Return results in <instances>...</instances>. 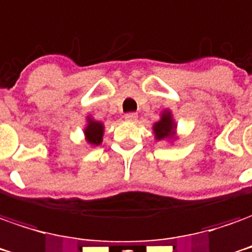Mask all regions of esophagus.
<instances>
[{
    "label": "esophagus",
    "mask_w": 252,
    "mask_h": 252,
    "mask_svg": "<svg viewBox=\"0 0 252 252\" xmlns=\"http://www.w3.org/2000/svg\"><path fill=\"white\" fill-rule=\"evenodd\" d=\"M124 119H126V121H136V120H138V114H136V113H126V116H124Z\"/></svg>",
    "instance_id": "esophagus-1"
}]
</instances>
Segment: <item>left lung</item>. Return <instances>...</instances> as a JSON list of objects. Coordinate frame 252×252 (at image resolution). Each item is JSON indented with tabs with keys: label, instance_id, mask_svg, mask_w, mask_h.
I'll return each mask as SVG.
<instances>
[{
	"label": "left lung",
	"instance_id": "1",
	"mask_svg": "<svg viewBox=\"0 0 252 252\" xmlns=\"http://www.w3.org/2000/svg\"><path fill=\"white\" fill-rule=\"evenodd\" d=\"M175 129L176 123L169 110H163L159 121H157L153 126V131H154V136H156L157 140L172 139L175 136Z\"/></svg>",
	"mask_w": 252,
	"mask_h": 252
}]
</instances>
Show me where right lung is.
Segmentation results:
<instances>
[{
    "mask_svg": "<svg viewBox=\"0 0 252 252\" xmlns=\"http://www.w3.org/2000/svg\"><path fill=\"white\" fill-rule=\"evenodd\" d=\"M84 136L87 143L91 146H99L103 138V124L95 121L91 117H87V126L84 128Z\"/></svg>",
    "mask_w": 252,
    "mask_h": 252,
    "instance_id": "right-lung-1",
    "label": "right lung"
}]
</instances>
